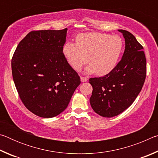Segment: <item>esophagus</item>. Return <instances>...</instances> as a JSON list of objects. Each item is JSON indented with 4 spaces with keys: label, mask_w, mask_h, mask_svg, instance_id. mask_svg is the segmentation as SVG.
Segmentation results:
<instances>
[{
    "label": "esophagus",
    "mask_w": 158,
    "mask_h": 158,
    "mask_svg": "<svg viewBox=\"0 0 158 158\" xmlns=\"http://www.w3.org/2000/svg\"><path fill=\"white\" fill-rule=\"evenodd\" d=\"M80 78H81V82H85L88 80L86 77H81Z\"/></svg>",
    "instance_id": "1"
}]
</instances>
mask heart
Returning a JSON list of instances; mask_svg holds the SVG:
<instances>
[{"label":"heart","mask_w":158,"mask_h":158,"mask_svg":"<svg viewBox=\"0 0 158 158\" xmlns=\"http://www.w3.org/2000/svg\"><path fill=\"white\" fill-rule=\"evenodd\" d=\"M123 49L124 42L120 36L90 32L77 35L76 43L66 42L63 53L74 70H81L89 58L90 65L85 73L104 76L116 68Z\"/></svg>","instance_id":"b5f03b06"}]
</instances>
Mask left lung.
Listing matches in <instances>:
<instances>
[{
  "label": "left lung",
  "instance_id": "1",
  "mask_svg": "<svg viewBox=\"0 0 158 158\" xmlns=\"http://www.w3.org/2000/svg\"><path fill=\"white\" fill-rule=\"evenodd\" d=\"M123 33L125 49L121 60L113 71L102 77L89 79L93 86L90 103L101 116L111 118L132 105L142 89L146 75V60L143 47L130 32Z\"/></svg>",
  "mask_w": 158,
  "mask_h": 158
}]
</instances>
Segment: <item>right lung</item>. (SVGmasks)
Listing matches in <instances>:
<instances>
[{"label":"right lung","mask_w":158,"mask_h":158,"mask_svg":"<svg viewBox=\"0 0 158 158\" xmlns=\"http://www.w3.org/2000/svg\"><path fill=\"white\" fill-rule=\"evenodd\" d=\"M67 30L33 31L16 49L12 73L23 105L42 118L58 116L81 84L63 53Z\"/></svg>","instance_id":"right-lung-1"}]
</instances>
